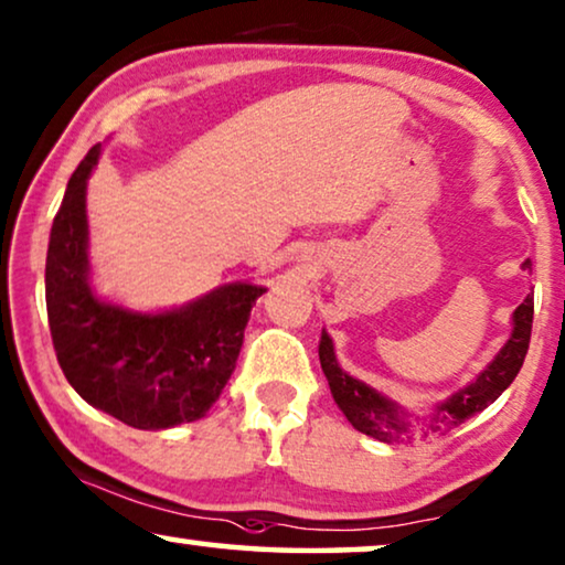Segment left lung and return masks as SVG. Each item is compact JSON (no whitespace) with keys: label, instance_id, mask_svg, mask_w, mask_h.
I'll use <instances>...</instances> for the list:
<instances>
[{"label":"left lung","instance_id":"8db88e82","mask_svg":"<svg viewBox=\"0 0 565 565\" xmlns=\"http://www.w3.org/2000/svg\"><path fill=\"white\" fill-rule=\"evenodd\" d=\"M530 267V259L525 265ZM533 296H527L514 310L512 321V337L504 343V349L494 356V362L479 374L477 382L469 387L456 392L451 399H446L430 418H423L415 423L399 411L395 403H390L387 397H382L380 392L366 387L364 382L349 377L337 362L333 354V343L329 333H321L318 341V356H321V370L329 380L331 395L341 407V413L347 415V420L354 425L359 433L384 440V444H405L413 440L418 433H448L451 428H459L463 420H469L471 415H477L494 403L502 392L510 387L512 380L518 377L522 362H525L527 347H530V333H533Z\"/></svg>","mask_w":565,"mask_h":565}]
</instances>
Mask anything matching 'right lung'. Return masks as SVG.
<instances>
[{
    "mask_svg": "<svg viewBox=\"0 0 565 565\" xmlns=\"http://www.w3.org/2000/svg\"><path fill=\"white\" fill-rule=\"evenodd\" d=\"M94 145L65 188L45 263L53 349L88 405L140 430L193 423L209 413L234 372L252 302L265 288L224 285L168 313H135L88 288L86 178Z\"/></svg>",
    "mask_w": 565,
    "mask_h": 565,
    "instance_id": "add662e5",
    "label": "right lung"
}]
</instances>
